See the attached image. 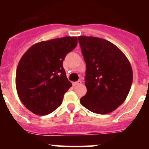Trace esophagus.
Segmentation results:
<instances>
[{
	"instance_id": "obj_1",
	"label": "esophagus",
	"mask_w": 149,
	"mask_h": 149,
	"mask_svg": "<svg viewBox=\"0 0 149 149\" xmlns=\"http://www.w3.org/2000/svg\"><path fill=\"white\" fill-rule=\"evenodd\" d=\"M80 84H81V80H78V81L74 82V83H73V86H76V85H80Z\"/></svg>"
}]
</instances>
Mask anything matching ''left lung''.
Here are the masks:
<instances>
[{
	"label": "left lung",
	"instance_id": "left-lung-1",
	"mask_svg": "<svg viewBox=\"0 0 149 149\" xmlns=\"http://www.w3.org/2000/svg\"><path fill=\"white\" fill-rule=\"evenodd\" d=\"M85 64L87 93L80 102L90 111L107 114L127 98L132 69L124 53L112 42L93 36H78Z\"/></svg>",
	"mask_w": 149,
	"mask_h": 149
}]
</instances>
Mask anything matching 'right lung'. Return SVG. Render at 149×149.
Listing matches in <instances>:
<instances>
[{
	"mask_svg": "<svg viewBox=\"0 0 149 149\" xmlns=\"http://www.w3.org/2000/svg\"><path fill=\"white\" fill-rule=\"evenodd\" d=\"M78 43L77 37L66 36L42 41L28 49L16 71L18 96L26 109L39 116L54 111L71 88L63 61Z\"/></svg>",
	"mask_w": 149,
	"mask_h": 149,
	"instance_id": "1",
	"label": "right lung"
}]
</instances>
